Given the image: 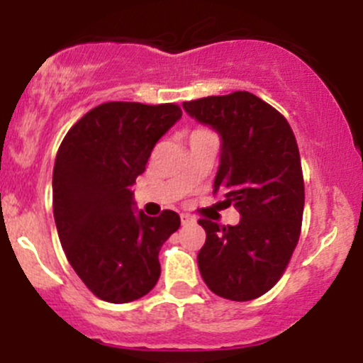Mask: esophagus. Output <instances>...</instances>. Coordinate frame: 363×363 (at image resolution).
<instances>
[{
	"label": "esophagus",
	"mask_w": 363,
	"mask_h": 363,
	"mask_svg": "<svg viewBox=\"0 0 363 363\" xmlns=\"http://www.w3.org/2000/svg\"><path fill=\"white\" fill-rule=\"evenodd\" d=\"M181 221L182 225H193V223H195V218L189 214H181Z\"/></svg>",
	"instance_id": "obj_1"
}]
</instances>
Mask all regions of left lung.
Here are the masks:
<instances>
[{"mask_svg":"<svg viewBox=\"0 0 363 363\" xmlns=\"http://www.w3.org/2000/svg\"><path fill=\"white\" fill-rule=\"evenodd\" d=\"M184 111L221 135L214 193L240 212L235 226L200 219L199 269L208 290L237 302L258 298L286 270L302 228L303 175L288 121L247 91L184 101Z\"/></svg>","mask_w":363,"mask_h":363,"instance_id":"1","label":"left lung"}]
</instances>
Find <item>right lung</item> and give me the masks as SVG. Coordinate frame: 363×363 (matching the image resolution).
Listing matches in <instances>:
<instances>
[{
  "mask_svg": "<svg viewBox=\"0 0 363 363\" xmlns=\"http://www.w3.org/2000/svg\"><path fill=\"white\" fill-rule=\"evenodd\" d=\"M181 116L175 104L108 101L80 117L61 142L52 172L57 235L77 276L105 302H131L158 283L160 250L181 218L133 212L131 186Z\"/></svg>",
  "mask_w": 363,
  "mask_h": 363,
  "instance_id": "right-lung-1",
  "label": "right lung"
}]
</instances>
